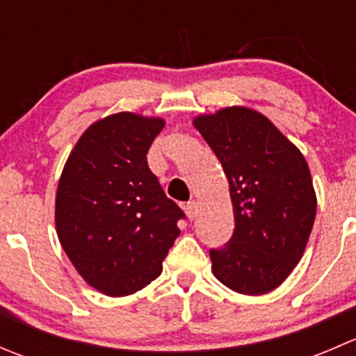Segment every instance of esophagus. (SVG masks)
Segmentation results:
<instances>
[{
	"label": "esophagus",
	"instance_id": "esophagus-1",
	"mask_svg": "<svg viewBox=\"0 0 356 356\" xmlns=\"http://www.w3.org/2000/svg\"><path fill=\"white\" fill-rule=\"evenodd\" d=\"M196 210H198V203H196V201H188V203L184 204V211L186 215H188L189 220H193V218L196 217Z\"/></svg>",
	"mask_w": 356,
	"mask_h": 356
}]
</instances>
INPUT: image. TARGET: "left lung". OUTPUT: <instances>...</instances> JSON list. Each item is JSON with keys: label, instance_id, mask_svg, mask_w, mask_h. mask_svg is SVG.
I'll return each mask as SVG.
<instances>
[{"label": "left lung", "instance_id": "left-lung-1", "mask_svg": "<svg viewBox=\"0 0 356 356\" xmlns=\"http://www.w3.org/2000/svg\"><path fill=\"white\" fill-rule=\"evenodd\" d=\"M229 181L234 234L210 250L211 272L229 289L270 293L303 257L317 196L300 149L260 111L227 106L193 120Z\"/></svg>", "mask_w": 356, "mask_h": 356}]
</instances>
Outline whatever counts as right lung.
I'll list each match as a JSON object with an SVG mask.
<instances>
[{
	"label": "right lung",
	"mask_w": 356,
	"mask_h": 356,
	"mask_svg": "<svg viewBox=\"0 0 356 356\" xmlns=\"http://www.w3.org/2000/svg\"><path fill=\"white\" fill-rule=\"evenodd\" d=\"M160 117L120 111L75 143L58 181L55 224L75 270L106 296H127L161 274L184 211L149 170Z\"/></svg>",
	"instance_id": "add662e5"
}]
</instances>
